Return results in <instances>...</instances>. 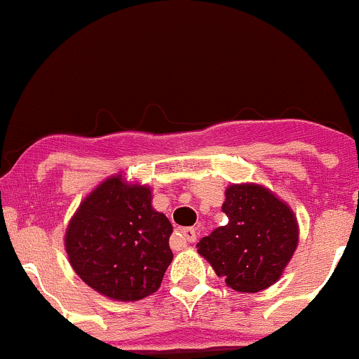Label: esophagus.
Returning <instances> with one entry per match:
<instances>
[{
  "label": "esophagus",
  "instance_id": "1",
  "mask_svg": "<svg viewBox=\"0 0 359 359\" xmlns=\"http://www.w3.org/2000/svg\"><path fill=\"white\" fill-rule=\"evenodd\" d=\"M179 233H180V236L186 240V242H196L198 231L194 228H182V229H179Z\"/></svg>",
  "mask_w": 359,
  "mask_h": 359
}]
</instances>
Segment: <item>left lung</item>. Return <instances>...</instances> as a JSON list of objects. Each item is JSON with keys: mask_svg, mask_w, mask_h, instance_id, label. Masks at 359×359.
Wrapping results in <instances>:
<instances>
[{"mask_svg": "<svg viewBox=\"0 0 359 359\" xmlns=\"http://www.w3.org/2000/svg\"><path fill=\"white\" fill-rule=\"evenodd\" d=\"M222 212L228 224L203 236L198 252L231 290L256 293L272 286L298 243L291 208L264 187L233 184L226 189Z\"/></svg>", "mask_w": 359, "mask_h": 359, "instance_id": "1", "label": "left lung"}]
</instances>
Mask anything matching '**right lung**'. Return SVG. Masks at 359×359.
<instances>
[{"label":"right lung","mask_w":359,"mask_h":359,"mask_svg":"<svg viewBox=\"0 0 359 359\" xmlns=\"http://www.w3.org/2000/svg\"><path fill=\"white\" fill-rule=\"evenodd\" d=\"M165 214L151 207V189L112 177L83 200L66 229V252L76 276L121 302L156 293L172 263Z\"/></svg>","instance_id":"1"}]
</instances>
